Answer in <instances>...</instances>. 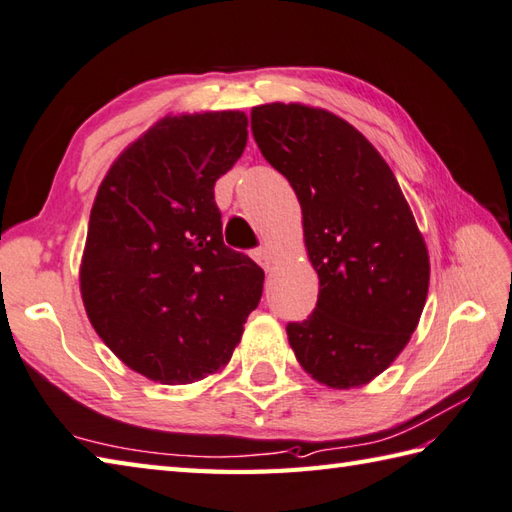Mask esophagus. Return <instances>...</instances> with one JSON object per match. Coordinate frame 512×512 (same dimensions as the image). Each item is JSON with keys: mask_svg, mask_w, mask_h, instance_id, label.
Segmentation results:
<instances>
[{"mask_svg": "<svg viewBox=\"0 0 512 512\" xmlns=\"http://www.w3.org/2000/svg\"><path fill=\"white\" fill-rule=\"evenodd\" d=\"M253 257H255V262L262 266L264 270H273V266H275V253L268 246L257 248L255 253H253Z\"/></svg>", "mask_w": 512, "mask_h": 512, "instance_id": "34e87169", "label": "esophagus"}]
</instances>
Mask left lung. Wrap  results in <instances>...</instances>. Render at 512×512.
<instances>
[{
  "label": "left lung",
  "instance_id": "1",
  "mask_svg": "<svg viewBox=\"0 0 512 512\" xmlns=\"http://www.w3.org/2000/svg\"><path fill=\"white\" fill-rule=\"evenodd\" d=\"M250 128L302 206L317 306L286 326L319 384L357 388L395 362L426 304L424 237L393 170L355 126L324 108L264 104Z\"/></svg>",
  "mask_w": 512,
  "mask_h": 512
}]
</instances>
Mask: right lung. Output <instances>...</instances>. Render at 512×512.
<instances>
[{"label": "right lung", "mask_w": 512, "mask_h": 512, "mask_svg": "<svg viewBox=\"0 0 512 512\" xmlns=\"http://www.w3.org/2000/svg\"><path fill=\"white\" fill-rule=\"evenodd\" d=\"M239 110L164 117L110 166L90 210L79 286L104 344L177 386L228 364L264 270L228 248L215 182L242 157Z\"/></svg>", "instance_id": "obj_1"}]
</instances>
